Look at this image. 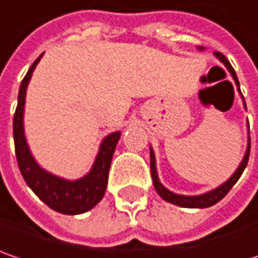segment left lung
Here are the masks:
<instances>
[{
  "label": "left lung",
  "mask_w": 258,
  "mask_h": 258,
  "mask_svg": "<svg viewBox=\"0 0 258 258\" xmlns=\"http://www.w3.org/2000/svg\"><path fill=\"white\" fill-rule=\"evenodd\" d=\"M199 49L203 51L202 46H199ZM215 55H216V58L219 59L220 62L226 67V70L231 73V76H232V79H234L236 87H239V82H238V77H236V74H235V70L232 69L231 62L226 59V56L220 52H215ZM238 90H239V89H238ZM239 95H241V98L244 100V96H242L241 92H239ZM244 108L247 109L245 100H244ZM248 156H250V137H248V146H247L244 159L241 160L239 166L236 168V171L232 174V176H231L228 181H225V182H223L222 185H219V187H216V188L212 189V191H207L205 194H200V196H182V194H175L172 191H169L166 187H163L162 182L159 181V176H158V171H156V158H155V153H153V149H152V147H150V174H152V178H153L155 189L158 191V194H159L165 202L179 206V207L205 209V207H210V206L216 205L218 202H220V200L229 192V189L234 187L235 182L239 179V176L244 172V169H245V166H247V162H248Z\"/></svg>",
  "instance_id": "1"
}]
</instances>
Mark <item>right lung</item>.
Returning <instances> with one entry per match:
<instances>
[{
  "mask_svg": "<svg viewBox=\"0 0 258 258\" xmlns=\"http://www.w3.org/2000/svg\"><path fill=\"white\" fill-rule=\"evenodd\" d=\"M32 64L19 90V102L16 108V114L13 119V134H14V146H16V158L23 175L26 184L33 189L39 199L49 206L52 210L62 215H80L90 209H93L105 196V189L108 185V174L111 160L114 156L115 147L121 137V131L111 133L103 139L99 147L98 156L89 174L83 178L70 181L59 178L56 175L40 168L38 162L32 156L29 144L26 142L23 125L24 102H26V90L27 84L32 79V74L36 69L40 58Z\"/></svg>",
  "mask_w": 258,
  "mask_h": 258,
  "instance_id": "add662e5",
  "label": "right lung"
}]
</instances>
